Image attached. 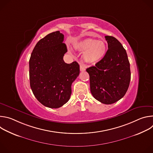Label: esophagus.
<instances>
[{"mask_svg":"<svg viewBox=\"0 0 153 153\" xmlns=\"http://www.w3.org/2000/svg\"><path fill=\"white\" fill-rule=\"evenodd\" d=\"M80 71H85V67L83 66V65H80Z\"/></svg>","mask_w":153,"mask_h":153,"instance_id":"34e87169","label":"esophagus"}]
</instances>
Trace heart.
<instances>
[{"instance_id": "1", "label": "heart", "mask_w": 153, "mask_h": 153, "mask_svg": "<svg viewBox=\"0 0 153 153\" xmlns=\"http://www.w3.org/2000/svg\"><path fill=\"white\" fill-rule=\"evenodd\" d=\"M74 48L80 52H84L83 59L88 64H96L102 60L106 53V45L102 40H96L87 38L74 43Z\"/></svg>"}]
</instances>
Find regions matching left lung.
I'll return each instance as SVG.
<instances>
[{
  "label": "left lung",
  "mask_w": 153,
  "mask_h": 153,
  "mask_svg": "<svg viewBox=\"0 0 153 153\" xmlns=\"http://www.w3.org/2000/svg\"><path fill=\"white\" fill-rule=\"evenodd\" d=\"M108 50L95 66L86 70L90 75V90L102 103L112 104L126 94L131 80L130 65L126 50L113 36L105 37Z\"/></svg>",
  "instance_id": "1"
}]
</instances>
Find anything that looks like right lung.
<instances>
[{
    "mask_svg": "<svg viewBox=\"0 0 153 153\" xmlns=\"http://www.w3.org/2000/svg\"><path fill=\"white\" fill-rule=\"evenodd\" d=\"M63 40L59 31L48 34L37 43L29 61L31 90L40 103L50 108L70 100L72 83L80 73L77 62H64L67 48Z\"/></svg>",
    "mask_w": 153,
    "mask_h": 153,
    "instance_id": "right-lung-1",
    "label": "right lung"
}]
</instances>
